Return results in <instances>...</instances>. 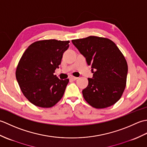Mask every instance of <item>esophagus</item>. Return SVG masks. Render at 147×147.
I'll use <instances>...</instances> for the list:
<instances>
[{
    "label": "esophagus",
    "mask_w": 147,
    "mask_h": 147,
    "mask_svg": "<svg viewBox=\"0 0 147 147\" xmlns=\"http://www.w3.org/2000/svg\"><path fill=\"white\" fill-rule=\"evenodd\" d=\"M70 78H71V80H77L78 78V77H75V76H71Z\"/></svg>",
    "instance_id": "obj_1"
}]
</instances>
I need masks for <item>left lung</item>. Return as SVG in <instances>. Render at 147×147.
Masks as SVG:
<instances>
[{"instance_id": "8db88e82", "label": "left lung", "mask_w": 147, "mask_h": 147, "mask_svg": "<svg viewBox=\"0 0 147 147\" xmlns=\"http://www.w3.org/2000/svg\"><path fill=\"white\" fill-rule=\"evenodd\" d=\"M72 42L92 65L93 73L82 91L84 98L96 109L115 104L125 89L127 74V62L120 50L110 39L95 36Z\"/></svg>"}]
</instances>
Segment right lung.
Masks as SVG:
<instances>
[{
  "instance_id": "add662e5",
  "label": "right lung",
  "mask_w": 147,
  "mask_h": 147,
  "mask_svg": "<svg viewBox=\"0 0 147 147\" xmlns=\"http://www.w3.org/2000/svg\"><path fill=\"white\" fill-rule=\"evenodd\" d=\"M69 43L55 39L40 40L31 44L22 55L16 77L22 93L33 105L52 107L63 96L69 79L59 80L54 73Z\"/></svg>"
}]
</instances>
